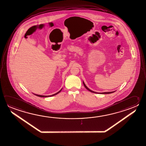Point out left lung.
<instances>
[{
  "label": "left lung",
  "mask_w": 146,
  "mask_h": 146,
  "mask_svg": "<svg viewBox=\"0 0 146 146\" xmlns=\"http://www.w3.org/2000/svg\"><path fill=\"white\" fill-rule=\"evenodd\" d=\"M83 85L84 86V87H85L88 90H89V91H90V92H92V93H96V94H111V93H114L115 92V91H113V92H104V93H97V92H94L93 90H90V89H89L86 86V85L85 84V83H84V82H83Z\"/></svg>",
  "instance_id": "8db88e82"
}]
</instances>
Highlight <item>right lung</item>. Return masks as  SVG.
Returning a JSON list of instances; mask_svg holds the SVG:
<instances>
[{
	"mask_svg": "<svg viewBox=\"0 0 146 146\" xmlns=\"http://www.w3.org/2000/svg\"><path fill=\"white\" fill-rule=\"evenodd\" d=\"M62 90V88L61 89V90H60V91H58V93H56V94H53V95H52L50 96H42V95H36V94H35V95L37 96H38V97H51V96H53L56 95H57L58 94L60 93V92H61V90Z\"/></svg>",
	"mask_w": 146,
	"mask_h": 146,
	"instance_id": "obj_1",
	"label": "right lung"
}]
</instances>
